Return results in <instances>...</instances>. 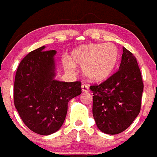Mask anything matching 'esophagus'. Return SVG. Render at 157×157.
<instances>
[{
  "label": "esophagus",
  "mask_w": 157,
  "mask_h": 157,
  "mask_svg": "<svg viewBox=\"0 0 157 157\" xmlns=\"http://www.w3.org/2000/svg\"><path fill=\"white\" fill-rule=\"evenodd\" d=\"M82 90L84 92H89V88H88V85L86 84H83L82 85Z\"/></svg>",
  "instance_id": "1"
}]
</instances>
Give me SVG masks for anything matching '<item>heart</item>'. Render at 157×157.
Here are the masks:
<instances>
[{
    "mask_svg": "<svg viewBox=\"0 0 157 157\" xmlns=\"http://www.w3.org/2000/svg\"><path fill=\"white\" fill-rule=\"evenodd\" d=\"M118 60L119 50L113 43H89L75 48L71 60L65 61V66L71 72L75 66H80L87 78L101 82L111 75Z\"/></svg>",
    "mask_w": 157,
    "mask_h": 157,
    "instance_id": "1",
    "label": "heart"
}]
</instances>
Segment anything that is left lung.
<instances>
[{
    "label": "left lung",
    "instance_id": "8db88e82",
    "mask_svg": "<svg viewBox=\"0 0 157 157\" xmlns=\"http://www.w3.org/2000/svg\"><path fill=\"white\" fill-rule=\"evenodd\" d=\"M92 113L97 127L108 134H117L129 128L140 111L144 91L136 58L123 47L119 70L99 85L90 86Z\"/></svg>",
    "mask_w": 157,
    "mask_h": 157
}]
</instances>
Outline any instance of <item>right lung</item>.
Here are the masks:
<instances>
[{
	"mask_svg": "<svg viewBox=\"0 0 157 157\" xmlns=\"http://www.w3.org/2000/svg\"><path fill=\"white\" fill-rule=\"evenodd\" d=\"M38 48L21 60L15 75L13 102L25 125L40 135L56 132L64 122L68 102L82 93L81 82L54 79L56 50Z\"/></svg>",
	"mask_w": 157,
	"mask_h": 157,
	"instance_id": "1",
	"label": "right lung"
}]
</instances>
